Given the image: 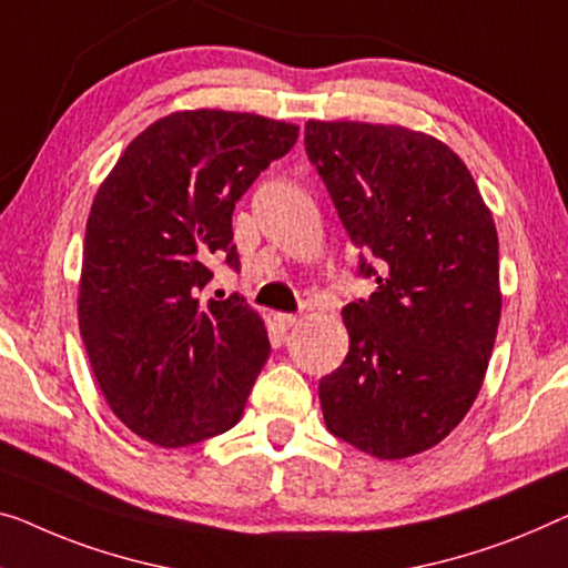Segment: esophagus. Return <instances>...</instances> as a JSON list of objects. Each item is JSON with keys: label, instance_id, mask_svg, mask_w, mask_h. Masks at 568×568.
I'll list each match as a JSON object with an SVG mask.
<instances>
[{"label": "esophagus", "instance_id": "34e87169", "mask_svg": "<svg viewBox=\"0 0 568 568\" xmlns=\"http://www.w3.org/2000/svg\"><path fill=\"white\" fill-rule=\"evenodd\" d=\"M275 324L281 332H287V328L298 324V316H293V313H275Z\"/></svg>", "mask_w": 568, "mask_h": 568}]
</instances>
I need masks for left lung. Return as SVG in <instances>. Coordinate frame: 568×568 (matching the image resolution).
I'll return each instance as SVG.
<instances>
[{"label": "left lung", "instance_id": "8db88e82", "mask_svg": "<svg viewBox=\"0 0 568 568\" xmlns=\"http://www.w3.org/2000/svg\"><path fill=\"white\" fill-rule=\"evenodd\" d=\"M306 155L377 283L344 308L349 352L318 383L326 428L405 459L452 434L485 379L503 306L493 214L459 155L405 126L308 122Z\"/></svg>", "mask_w": 568, "mask_h": 568}]
</instances>
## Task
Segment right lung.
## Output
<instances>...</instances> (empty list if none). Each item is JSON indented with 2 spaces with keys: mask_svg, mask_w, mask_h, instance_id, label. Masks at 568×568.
Returning <instances> with one entry per match:
<instances>
[{
  "mask_svg": "<svg viewBox=\"0 0 568 568\" xmlns=\"http://www.w3.org/2000/svg\"><path fill=\"white\" fill-rule=\"evenodd\" d=\"M298 140L257 114L178 112L150 124L101 183L87 224L79 326L109 408L181 448L236 426L265 367V324L240 293L206 298L211 265L240 270L232 211Z\"/></svg>",
  "mask_w": 568,
  "mask_h": 568,
  "instance_id": "obj_1",
  "label": "right lung"
}]
</instances>
